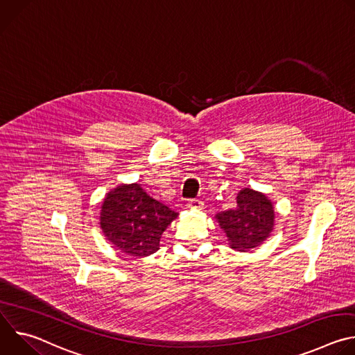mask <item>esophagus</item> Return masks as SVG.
<instances>
[{
	"label": "esophagus",
	"instance_id": "1",
	"mask_svg": "<svg viewBox=\"0 0 355 355\" xmlns=\"http://www.w3.org/2000/svg\"><path fill=\"white\" fill-rule=\"evenodd\" d=\"M188 207H189V208H193V209H202V208H204V202H202V200L198 199V198H193V199H191V200L188 202Z\"/></svg>",
	"mask_w": 355,
	"mask_h": 355
}]
</instances>
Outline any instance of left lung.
Masks as SVG:
<instances>
[{
    "label": "left lung",
    "mask_w": 355,
    "mask_h": 355,
    "mask_svg": "<svg viewBox=\"0 0 355 355\" xmlns=\"http://www.w3.org/2000/svg\"><path fill=\"white\" fill-rule=\"evenodd\" d=\"M225 230L229 245L237 251H248L260 245L274 227V207L257 191L244 188L237 193V205L216 215Z\"/></svg>",
    "instance_id": "1"
}]
</instances>
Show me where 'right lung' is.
<instances>
[{
  "mask_svg": "<svg viewBox=\"0 0 355 355\" xmlns=\"http://www.w3.org/2000/svg\"><path fill=\"white\" fill-rule=\"evenodd\" d=\"M177 215L139 184H122L104 199L101 229L121 252L144 257L159 250L163 232Z\"/></svg>",
  "mask_w": 355,
  "mask_h": 355,
  "instance_id": "1",
  "label": "right lung"
}]
</instances>
